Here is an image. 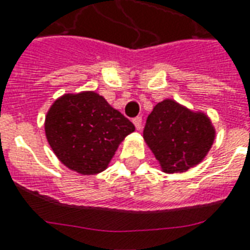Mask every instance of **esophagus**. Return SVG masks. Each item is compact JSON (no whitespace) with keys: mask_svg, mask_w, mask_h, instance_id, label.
<instances>
[{"mask_svg":"<svg viewBox=\"0 0 250 250\" xmlns=\"http://www.w3.org/2000/svg\"><path fill=\"white\" fill-rule=\"evenodd\" d=\"M133 124L135 125V129L137 130H141L142 127V116H137V117H134L133 119Z\"/></svg>","mask_w":250,"mask_h":250,"instance_id":"34e87169","label":"esophagus"}]
</instances>
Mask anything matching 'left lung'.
Masks as SVG:
<instances>
[{"mask_svg":"<svg viewBox=\"0 0 250 250\" xmlns=\"http://www.w3.org/2000/svg\"><path fill=\"white\" fill-rule=\"evenodd\" d=\"M214 135L208 116L192 112L171 99L155 105L143 130L146 143L165 173H181L200 163Z\"/></svg>","mask_w":250,"mask_h":250,"instance_id":"left-lung-1","label":"left lung"}]
</instances>
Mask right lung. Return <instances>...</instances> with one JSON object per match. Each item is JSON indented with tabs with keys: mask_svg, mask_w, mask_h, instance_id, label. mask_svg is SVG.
<instances>
[{
	"mask_svg": "<svg viewBox=\"0 0 250 250\" xmlns=\"http://www.w3.org/2000/svg\"><path fill=\"white\" fill-rule=\"evenodd\" d=\"M133 123L94 91L65 94L54 102L45 133L57 157L80 174H97L107 167Z\"/></svg>",
	"mask_w": 250,
	"mask_h": 250,
	"instance_id": "obj_1",
	"label": "right lung"
}]
</instances>
